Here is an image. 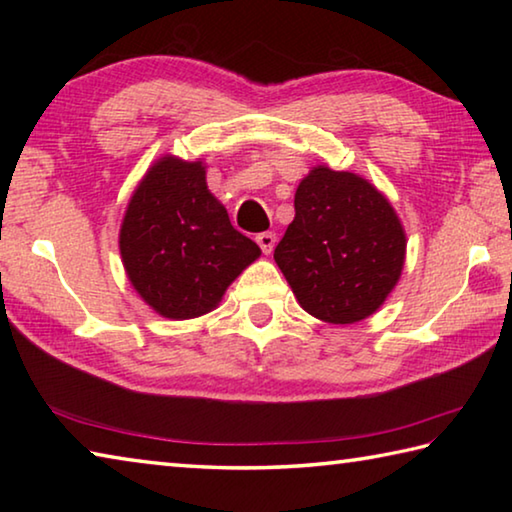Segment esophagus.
I'll list each match as a JSON object with an SVG mask.
<instances>
[{"label":"esophagus","mask_w":512,"mask_h":512,"mask_svg":"<svg viewBox=\"0 0 512 512\" xmlns=\"http://www.w3.org/2000/svg\"><path fill=\"white\" fill-rule=\"evenodd\" d=\"M255 241L259 244V248H262L264 255H271L273 248H275V241L277 237L273 235V232H262V235H257Z\"/></svg>","instance_id":"obj_1"}]
</instances>
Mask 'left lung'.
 I'll return each mask as SVG.
<instances>
[{
	"mask_svg": "<svg viewBox=\"0 0 512 512\" xmlns=\"http://www.w3.org/2000/svg\"><path fill=\"white\" fill-rule=\"evenodd\" d=\"M293 205L296 216L273 257L300 307L334 325L375 314L406 257L388 198L357 173L318 164L300 180Z\"/></svg>",
	"mask_w": 512,
	"mask_h": 512,
	"instance_id": "left-lung-1",
	"label": "left lung"
}]
</instances>
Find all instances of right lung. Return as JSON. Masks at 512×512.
<instances>
[{
  "label": "right lung",
  "mask_w": 512,
  "mask_h": 512,
  "mask_svg": "<svg viewBox=\"0 0 512 512\" xmlns=\"http://www.w3.org/2000/svg\"><path fill=\"white\" fill-rule=\"evenodd\" d=\"M119 250L133 289L155 314L203 316L262 255L232 228L228 210L205 183V164L164 155L128 201Z\"/></svg>",
  "instance_id": "1"
}]
</instances>
